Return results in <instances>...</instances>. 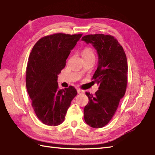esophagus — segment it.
<instances>
[{"instance_id":"34e87169","label":"esophagus","mask_w":155,"mask_h":155,"mask_svg":"<svg viewBox=\"0 0 155 155\" xmlns=\"http://www.w3.org/2000/svg\"><path fill=\"white\" fill-rule=\"evenodd\" d=\"M77 93L78 94H82V93H84V91L83 90L79 89V88H77Z\"/></svg>"}]
</instances>
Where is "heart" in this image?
Listing matches in <instances>:
<instances>
[{"instance_id": "heart-1", "label": "heart", "mask_w": 155, "mask_h": 155, "mask_svg": "<svg viewBox=\"0 0 155 155\" xmlns=\"http://www.w3.org/2000/svg\"><path fill=\"white\" fill-rule=\"evenodd\" d=\"M82 55H83V57H94V54L93 51V50L91 48H85L83 51V53H82Z\"/></svg>"}]
</instances>
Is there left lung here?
I'll list each match as a JSON object with an SVG mask.
<instances>
[{
    "instance_id": "left-lung-1",
    "label": "left lung",
    "mask_w": 155,
    "mask_h": 155,
    "mask_svg": "<svg viewBox=\"0 0 155 155\" xmlns=\"http://www.w3.org/2000/svg\"><path fill=\"white\" fill-rule=\"evenodd\" d=\"M82 41L91 44L98 57L93 77L99 84L95 95L87 93L88 103L84 108L86 123L93 128L107 124L125 94L127 84V60L122 46L113 36L98 34L84 36Z\"/></svg>"
}]
</instances>
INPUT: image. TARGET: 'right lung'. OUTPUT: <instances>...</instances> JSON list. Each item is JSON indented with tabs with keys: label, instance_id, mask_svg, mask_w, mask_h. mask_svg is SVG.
Wrapping results in <instances>:
<instances>
[{
	"label": "right lung",
	"instance_id": "obj_1",
	"mask_svg": "<svg viewBox=\"0 0 155 155\" xmlns=\"http://www.w3.org/2000/svg\"><path fill=\"white\" fill-rule=\"evenodd\" d=\"M83 34L57 33L39 39L29 55L26 86L38 118L49 126L64 121L72 100L77 94L74 87L58 89V75Z\"/></svg>",
	"mask_w": 155,
	"mask_h": 155
}]
</instances>
